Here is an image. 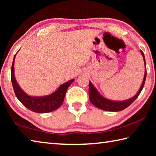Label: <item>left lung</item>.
Listing matches in <instances>:
<instances>
[{
    "label": "left lung",
    "instance_id": "left-lung-1",
    "mask_svg": "<svg viewBox=\"0 0 156 156\" xmlns=\"http://www.w3.org/2000/svg\"><path fill=\"white\" fill-rule=\"evenodd\" d=\"M141 54L143 56V59L144 61V66H145V73L144 76V80L142 81V84L140 88L139 91L136 96H134L133 98L130 99H128L124 101H113L105 98L104 97L100 96V94L98 92L96 89L94 87V86L92 83L89 81V100L92 104L95 107H96L99 109L104 110V111H109V112H120V111L124 110L128 107L129 105H131L134 102L137 98L138 97L140 94L141 93L142 89L144 87L145 80H146L147 76V68H146V62H145V58L144 53L141 51Z\"/></svg>",
    "mask_w": 156,
    "mask_h": 156
}]
</instances>
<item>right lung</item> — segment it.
<instances>
[{"label": "right lung", "instance_id": "add662e5", "mask_svg": "<svg viewBox=\"0 0 156 156\" xmlns=\"http://www.w3.org/2000/svg\"><path fill=\"white\" fill-rule=\"evenodd\" d=\"M14 56L13 60L11 69V80L14 93L18 100L25 107L32 112L36 113H49L58 109L64 101L65 96L69 87L72 84L74 79L66 82L61 84L60 87L54 93L47 96L33 97L26 94L18 85L14 77Z\"/></svg>", "mask_w": 156, "mask_h": 156}]
</instances>
